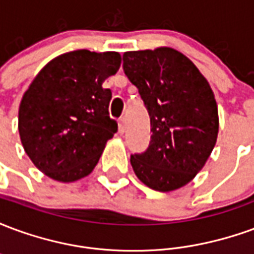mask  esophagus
<instances>
[{
  "label": "esophagus",
  "mask_w": 254,
  "mask_h": 254,
  "mask_svg": "<svg viewBox=\"0 0 254 254\" xmlns=\"http://www.w3.org/2000/svg\"><path fill=\"white\" fill-rule=\"evenodd\" d=\"M125 129H127V127H125V121H124V120H121V121L118 122V132L122 134V133L125 132Z\"/></svg>",
  "instance_id": "34e87169"
}]
</instances>
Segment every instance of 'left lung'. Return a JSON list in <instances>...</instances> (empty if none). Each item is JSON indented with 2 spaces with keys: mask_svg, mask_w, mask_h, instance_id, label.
Here are the masks:
<instances>
[{
  "mask_svg": "<svg viewBox=\"0 0 254 254\" xmlns=\"http://www.w3.org/2000/svg\"><path fill=\"white\" fill-rule=\"evenodd\" d=\"M124 70L151 118V143L132 155L133 171L158 191L185 187L207 163L219 132L211 85L190 60L173 47L124 53Z\"/></svg>",
  "mask_w": 254,
  "mask_h": 254,
  "instance_id": "obj_1",
  "label": "left lung"
}]
</instances>
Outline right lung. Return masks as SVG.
<instances>
[{"instance_id":"right-lung-1","label":"right lung","mask_w":254,"mask_h":254,"mask_svg":"<svg viewBox=\"0 0 254 254\" xmlns=\"http://www.w3.org/2000/svg\"><path fill=\"white\" fill-rule=\"evenodd\" d=\"M117 52L76 50L42 67L19 106V134L38 170L58 182L89 176L117 132L109 117L111 91L102 85L118 72Z\"/></svg>"}]
</instances>
